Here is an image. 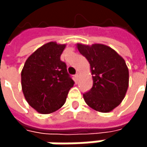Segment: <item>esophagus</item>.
I'll use <instances>...</instances> for the list:
<instances>
[{
    "instance_id": "1",
    "label": "esophagus",
    "mask_w": 147,
    "mask_h": 147,
    "mask_svg": "<svg viewBox=\"0 0 147 147\" xmlns=\"http://www.w3.org/2000/svg\"><path fill=\"white\" fill-rule=\"evenodd\" d=\"M79 76H80V73H79V72H77V73L75 75V78H76V80H77V79H78Z\"/></svg>"
}]
</instances>
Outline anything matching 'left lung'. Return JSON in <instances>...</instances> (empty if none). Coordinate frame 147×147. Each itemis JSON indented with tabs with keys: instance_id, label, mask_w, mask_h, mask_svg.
<instances>
[{
	"instance_id": "8db88e82",
	"label": "left lung",
	"mask_w": 147,
	"mask_h": 147,
	"mask_svg": "<svg viewBox=\"0 0 147 147\" xmlns=\"http://www.w3.org/2000/svg\"><path fill=\"white\" fill-rule=\"evenodd\" d=\"M76 47L90 65L93 87L83 94L87 105L100 112H110L120 105L129 88V69L125 60L114 49L104 44Z\"/></svg>"
}]
</instances>
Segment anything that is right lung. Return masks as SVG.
Segmentation results:
<instances>
[{"instance_id":"right-lung-1","label":"right lung","mask_w":147,"mask_h":147,"mask_svg":"<svg viewBox=\"0 0 147 147\" xmlns=\"http://www.w3.org/2000/svg\"><path fill=\"white\" fill-rule=\"evenodd\" d=\"M65 44L47 42L25 61L21 71L22 91L28 104L41 114H49L65 103L74 81L60 56Z\"/></svg>"}]
</instances>
